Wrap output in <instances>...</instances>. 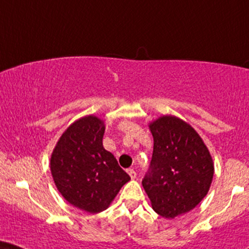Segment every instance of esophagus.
Segmentation results:
<instances>
[{
  "label": "esophagus",
  "instance_id": "1",
  "mask_svg": "<svg viewBox=\"0 0 249 249\" xmlns=\"http://www.w3.org/2000/svg\"><path fill=\"white\" fill-rule=\"evenodd\" d=\"M127 174L130 175V177H131L132 179H135V177H137V172H135L133 169H128V170H127Z\"/></svg>",
  "mask_w": 249,
  "mask_h": 249
}]
</instances>
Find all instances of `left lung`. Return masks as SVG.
Instances as JSON below:
<instances>
[{"instance_id": "8db88e82", "label": "left lung", "mask_w": 249, "mask_h": 249, "mask_svg": "<svg viewBox=\"0 0 249 249\" xmlns=\"http://www.w3.org/2000/svg\"><path fill=\"white\" fill-rule=\"evenodd\" d=\"M154 149L142 186L165 218L190 212L208 193L213 176L208 148L191 125L175 116L150 123Z\"/></svg>"}]
</instances>
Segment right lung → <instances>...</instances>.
<instances>
[{
	"mask_svg": "<svg viewBox=\"0 0 249 249\" xmlns=\"http://www.w3.org/2000/svg\"><path fill=\"white\" fill-rule=\"evenodd\" d=\"M105 124L95 116L78 119L59 138L50 170L59 193L72 206L95 213L106 210L130 180L103 148Z\"/></svg>",
	"mask_w": 249,
	"mask_h": 249,
	"instance_id": "right-lung-1",
	"label": "right lung"
}]
</instances>
